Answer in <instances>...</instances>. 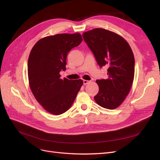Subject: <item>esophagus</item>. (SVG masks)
I'll list each match as a JSON object with an SVG mask.
<instances>
[{
	"instance_id": "esophagus-1",
	"label": "esophagus",
	"mask_w": 160,
	"mask_h": 160,
	"mask_svg": "<svg viewBox=\"0 0 160 160\" xmlns=\"http://www.w3.org/2000/svg\"><path fill=\"white\" fill-rule=\"evenodd\" d=\"M83 85H87V84H88L89 83V81H88V80H83Z\"/></svg>"
}]
</instances>
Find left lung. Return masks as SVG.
Returning a JSON list of instances; mask_svg holds the SVG:
<instances>
[{
  "label": "left lung",
  "instance_id": "left-lung-1",
  "mask_svg": "<svg viewBox=\"0 0 160 160\" xmlns=\"http://www.w3.org/2000/svg\"><path fill=\"white\" fill-rule=\"evenodd\" d=\"M83 37L101 68L108 67V79L96 80L99 92L95 101L103 108H117L133 83L135 59L132 50L122 37L103 28L85 32Z\"/></svg>",
  "mask_w": 160,
  "mask_h": 160
}]
</instances>
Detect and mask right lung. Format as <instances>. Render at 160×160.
Masks as SVG:
<instances>
[{
	"label": "right lung",
	"mask_w": 160,
	"mask_h": 160,
	"mask_svg": "<svg viewBox=\"0 0 160 160\" xmlns=\"http://www.w3.org/2000/svg\"><path fill=\"white\" fill-rule=\"evenodd\" d=\"M79 33L46 37L34 45L28 59V77L32 94L48 112L56 115L73 103L83 81L61 79L65 71L67 56L82 42Z\"/></svg>",
	"instance_id": "obj_1"
}]
</instances>
